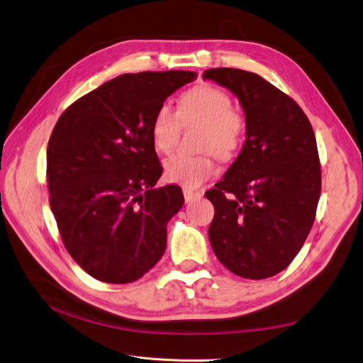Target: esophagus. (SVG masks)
<instances>
[{
  "mask_svg": "<svg viewBox=\"0 0 363 363\" xmlns=\"http://www.w3.org/2000/svg\"><path fill=\"white\" fill-rule=\"evenodd\" d=\"M184 197H185V201H186V203H190V201H193L194 199L201 197V193L194 191V190H190V188H184Z\"/></svg>",
  "mask_w": 363,
  "mask_h": 363,
  "instance_id": "esophagus-1",
  "label": "esophagus"
}]
</instances>
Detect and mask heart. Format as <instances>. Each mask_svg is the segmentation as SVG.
<instances>
[{"label": "heart", "instance_id": "1", "mask_svg": "<svg viewBox=\"0 0 363 363\" xmlns=\"http://www.w3.org/2000/svg\"><path fill=\"white\" fill-rule=\"evenodd\" d=\"M184 124H203L200 148L212 150L220 159H230L242 144L245 118L233 109L230 94L220 87L201 84L188 90L179 99L178 113L163 104L157 109L151 123L154 147L169 152L175 147ZM215 172L211 152L196 155L177 152L164 162V175L169 181L186 188H197L206 182Z\"/></svg>", "mask_w": 363, "mask_h": 363}]
</instances>
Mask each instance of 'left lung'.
<instances>
[{
    "mask_svg": "<svg viewBox=\"0 0 363 363\" xmlns=\"http://www.w3.org/2000/svg\"><path fill=\"white\" fill-rule=\"evenodd\" d=\"M239 99L246 140L223 179L204 193L215 208L209 240L234 274L267 279L303 247L320 196L311 124L298 104L262 77L235 68L203 72Z\"/></svg>",
    "mask_w": 363,
    "mask_h": 363,
    "instance_id": "left-lung-1",
    "label": "left lung"
}]
</instances>
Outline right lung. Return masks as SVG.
<instances>
[{"label": "right lung", "instance_id": "add662e5", "mask_svg": "<svg viewBox=\"0 0 363 363\" xmlns=\"http://www.w3.org/2000/svg\"><path fill=\"white\" fill-rule=\"evenodd\" d=\"M191 71L123 74L75 101L47 147L50 208L68 254L91 277L130 283L163 257L167 223L184 204L178 185L154 188L157 109L196 80Z\"/></svg>", "mask_w": 363, "mask_h": 363}]
</instances>
